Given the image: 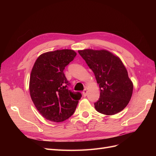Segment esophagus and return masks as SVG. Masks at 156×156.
<instances>
[{
    "instance_id": "1",
    "label": "esophagus",
    "mask_w": 156,
    "mask_h": 156,
    "mask_svg": "<svg viewBox=\"0 0 156 156\" xmlns=\"http://www.w3.org/2000/svg\"><path fill=\"white\" fill-rule=\"evenodd\" d=\"M82 94H83V96L84 97H86V96L87 95V89H84V90H83V92H82Z\"/></svg>"
}]
</instances>
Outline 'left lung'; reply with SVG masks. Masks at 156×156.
Instances as JSON below:
<instances>
[{
    "instance_id": "1",
    "label": "left lung",
    "mask_w": 156,
    "mask_h": 156,
    "mask_svg": "<svg viewBox=\"0 0 156 156\" xmlns=\"http://www.w3.org/2000/svg\"><path fill=\"white\" fill-rule=\"evenodd\" d=\"M94 72L101 90L94 107L98 112L113 115L127 107L133 93V85L121 60L107 50L78 51Z\"/></svg>"
}]
</instances>
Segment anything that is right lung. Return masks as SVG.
<instances>
[{"mask_svg":"<svg viewBox=\"0 0 156 156\" xmlns=\"http://www.w3.org/2000/svg\"><path fill=\"white\" fill-rule=\"evenodd\" d=\"M76 53L71 49L49 51L39 56L32 68L29 91L36 108L43 117L53 122H62L74 114L79 92L68 89L70 83L64 70Z\"/></svg>","mask_w":156,"mask_h":156,"instance_id":"add662e5","label":"right lung"}]
</instances>
